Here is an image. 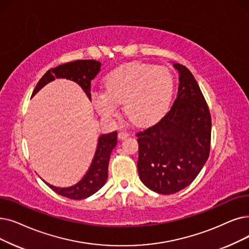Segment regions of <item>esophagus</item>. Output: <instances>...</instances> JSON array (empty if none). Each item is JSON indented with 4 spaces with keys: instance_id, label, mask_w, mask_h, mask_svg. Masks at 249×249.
Segmentation results:
<instances>
[{
    "instance_id": "esophagus-1",
    "label": "esophagus",
    "mask_w": 249,
    "mask_h": 249,
    "mask_svg": "<svg viewBox=\"0 0 249 249\" xmlns=\"http://www.w3.org/2000/svg\"><path fill=\"white\" fill-rule=\"evenodd\" d=\"M129 135H130V134H129V132L126 131V130H121L120 132H119V134H118V136H119V138H120V139H125Z\"/></svg>"
}]
</instances>
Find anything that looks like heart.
<instances>
[{
  "instance_id": "1",
  "label": "heart",
  "mask_w": 249,
  "mask_h": 249,
  "mask_svg": "<svg viewBox=\"0 0 249 249\" xmlns=\"http://www.w3.org/2000/svg\"><path fill=\"white\" fill-rule=\"evenodd\" d=\"M174 79L166 67L132 62L117 67L105 78V92L93 94L96 111L105 118L116 115L118 105L139 125L153 123L166 112Z\"/></svg>"
}]
</instances>
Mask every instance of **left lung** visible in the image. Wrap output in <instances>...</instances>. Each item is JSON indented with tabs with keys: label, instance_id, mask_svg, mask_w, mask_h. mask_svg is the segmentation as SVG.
<instances>
[{
	"label": "left lung",
	"instance_id": "obj_1",
	"mask_svg": "<svg viewBox=\"0 0 249 249\" xmlns=\"http://www.w3.org/2000/svg\"><path fill=\"white\" fill-rule=\"evenodd\" d=\"M174 67L179 86L171 109L158 123L136 133L139 178L160 194L176 193L191 184L211 149L209 106L189 69L176 63Z\"/></svg>",
	"mask_w": 249,
	"mask_h": 249
}]
</instances>
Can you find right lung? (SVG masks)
<instances>
[{
    "label": "right lung",
    "mask_w": 249,
    "mask_h": 249,
    "mask_svg": "<svg viewBox=\"0 0 249 249\" xmlns=\"http://www.w3.org/2000/svg\"><path fill=\"white\" fill-rule=\"evenodd\" d=\"M101 65L102 64L99 61L94 60H77L60 65L56 68H52L37 82L34 92H32V96L44 88L47 83L55 78H66L78 83L86 95L89 96V99L91 100L90 82L100 72ZM116 144L117 131L101 135L92 163L84 177L77 184L67 188H59L47 183L48 186L60 196L70 199L79 200L92 196L104 186L107 181L110 156Z\"/></svg>",
    "instance_id": "right-lung-1"
}]
</instances>
